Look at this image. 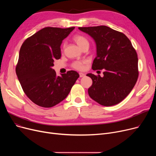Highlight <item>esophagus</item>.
Returning a JSON list of instances; mask_svg holds the SVG:
<instances>
[{
	"mask_svg": "<svg viewBox=\"0 0 156 156\" xmlns=\"http://www.w3.org/2000/svg\"><path fill=\"white\" fill-rule=\"evenodd\" d=\"M79 75H80V78H82V77H83V76H85V74L82 73H80Z\"/></svg>",
	"mask_w": 156,
	"mask_h": 156,
	"instance_id": "esophagus-1",
	"label": "esophagus"
}]
</instances>
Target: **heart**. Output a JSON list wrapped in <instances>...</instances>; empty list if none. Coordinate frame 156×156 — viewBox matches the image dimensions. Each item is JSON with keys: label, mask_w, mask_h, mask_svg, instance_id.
Here are the masks:
<instances>
[{"label": "heart", "mask_w": 156, "mask_h": 156, "mask_svg": "<svg viewBox=\"0 0 156 156\" xmlns=\"http://www.w3.org/2000/svg\"><path fill=\"white\" fill-rule=\"evenodd\" d=\"M73 39L81 48H82L85 45H89V42L88 40L87 39L86 37H85L82 35H80V34L75 35L73 37ZM64 46H65V44H63V47H64ZM85 64H86L85 61H78L74 62L72 64V67L77 70H83L85 68Z\"/></svg>", "instance_id": "heart-1"}]
</instances>
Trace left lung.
<instances>
[{
	"label": "left lung",
	"instance_id": "obj_1",
	"mask_svg": "<svg viewBox=\"0 0 156 156\" xmlns=\"http://www.w3.org/2000/svg\"><path fill=\"white\" fill-rule=\"evenodd\" d=\"M90 35L97 46L92 69L104 70V76L88 73L92 85L89 96L104 106H112L124 100L134 87L138 77V57L129 38L121 32L106 26L79 27Z\"/></svg>",
	"mask_w": 156,
	"mask_h": 156
}]
</instances>
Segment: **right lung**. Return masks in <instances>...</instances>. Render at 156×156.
I'll use <instances>...</instances> for the list:
<instances>
[{"label": "right lung", "mask_w": 156, "mask_h": 156, "mask_svg": "<svg viewBox=\"0 0 156 156\" xmlns=\"http://www.w3.org/2000/svg\"><path fill=\"white\" fill-rule=\"evenodd\" d=\"M75 27H45L27 38L22 44L16 73L23 92L35 104L52 108L69 94L79 78L75 71L57 76L52 68L61 56V45Z\"/></svg>", "instance_id": "add662e5"}]
</instances>
